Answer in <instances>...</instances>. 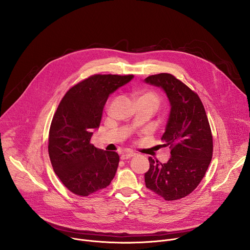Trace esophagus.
Returning <instances> with one entry per match:
<instances>
[{"mask_svg": "<svg viewBox=\"0 0 250 250\" xmlns=\"http://www.w3.org/2000/svg\"><path fill=\"white\" fill-rule=\"evenodd\" d=\"M134 154L133 153H123L121 155V159L122 160H127V159H130L131 157H133Z\"/></svg>", "mask_w": 250, "mask_h": 250, "instance_id": "esophagus-1", "label": "esophagus"}]
</instances>
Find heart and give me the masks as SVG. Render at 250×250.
I'll use <instances>...</instances> for the list:
<instances>
[{
	"label": "heart",
	"mask_w": 250,
	"mask_h": 250,
	"mask_svg": "<svg viewBox=\"0 0 250 250\" xmlns=\"http://www.w3.org/2000/svg\"><path fill=\"white\" fill-rule=\"evenodd\" d=\"M135 103H136V104L147 105L153 111H155L160 104V98L154 92L139 93L135 96Z\"/></svg>",
	"instance_id": "obj_1"
}]
</instances>
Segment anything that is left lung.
I'll return each instance as SVG.
<instances>
[{"label": "left lung", "instance_id": "left-lung-1", "mask_svg": "<svg viewBox=\"0 0 250 250\" xmlns=\"http://www.w3.org/2000/svg\"><path fill=\"white\" fill-rule=\"evenodd\" d=\"M145 82L161 88L168 98L170 113L161 141L171 148L166 163L148 158L146 186L166 201L181 199L197 188L210 163L209 124L199 96L173 75H152Z\"/></svg>", "mask_w": 250, "mask_h": 250}]
</instances>
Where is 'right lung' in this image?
Instances as JSON below:
<instances>
[{"instance_id": "right-lung-1", "label": "right lung", "mask_w": 250, "mask_h": 250, "mask_svg": "<svg viewBox=\"0 0 250 250\" xmlns=\"http://www.w3.org/2000/svg\"><path fill=\"white\" fill-rule=\"evenodd\" d=\"M133 75H94L71 88L52 119L48 153L55 174L78 196L108 187L116 175L120 156L90 144L99 128L106 100Z\"/></svg>"}]
</instances>
